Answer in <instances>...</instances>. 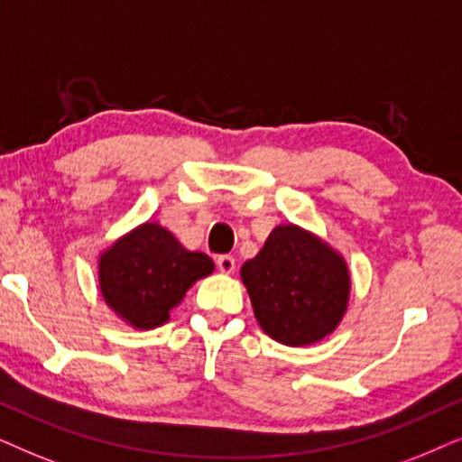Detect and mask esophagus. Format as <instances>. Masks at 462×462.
I'll use <instances>...</instances> for the list:
<instances>
[{
	"mask_svg": "<svg viewBox=\"0 0 462 462\" xmlns=\"http://www.w3.org/2000/svg\"><path fill=\"white\" fill-rule=\"evenodd\" d=\"M217 268L221 270V273L232 274V273H235V268H236L235 257H232V255H219L217 257Z\"/></svg>",
	"mask_w": 462,
	"mask_h": 462,
	"instance_id": "1",
	"label": "esophagus"
}]
</instances>
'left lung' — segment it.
<instances>
[{"mask_svg": "<svg viewBox=\"0 0 462 462\" xmlns=\"http://www.w3.org/2000/svg\"><path fill=\"white\" fill-rule=\"evenodd\" d=\"M260 328L287 346L323 340L342 321L350 276L340 255L298 226L270 232L241 268Z\"/></svg>", "mask_w": 462, "mask_h": 462, "instance_id": "1", "label": "left lung"}]
</instances>
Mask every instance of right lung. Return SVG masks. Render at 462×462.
<instances>
[{
  "instance_id": "obj_1",
  "label": "right lung",
  "mask_w": 462,
  "mask_h": 462,
  "mask_svg": "<svg viewBox=\"0 0 462 462\" xmlns=\"http://www.w3.org/2000/svg\"><path fill=\"white\" fill-rule=\"evenodd\" d=\"M211 273V257L183 249L158 224L139 226L98 260V285L107 306L141 329L167 323L192 282Z\"/></svg>"
}]
</instances>
